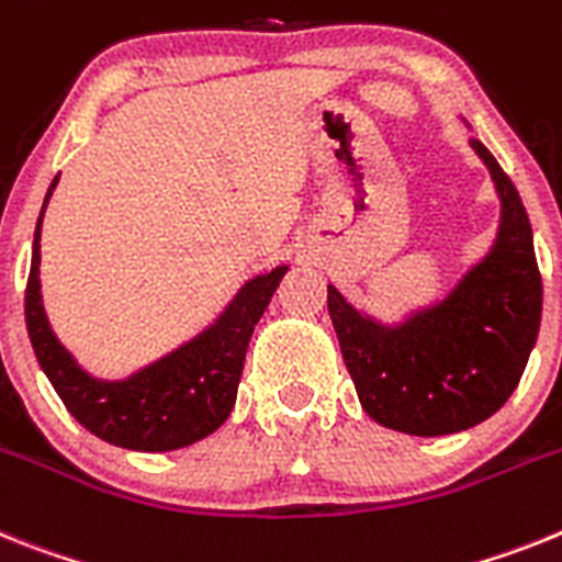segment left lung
<instances>
[{"label":"left lung","instance_id":"left-lung-1","mask_svg":"<svg viewBox=\"0 0 562 562\" xmlns=\"http://www.w3.org/2000/svg\"><path fill=\"white\" fill-rule=\"evenodd\" d=\"M501 198L495 246L447 300L382 325L328 285V311L364 413L407 436H452L504 407L538 341L540 282L529 214L509 175L477 138Z\"/></svg>","mask_w":562,"mask_h":562}]
</instances>
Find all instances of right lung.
<instances>
[{"label":"right lung","instance_id":"obj_1","mask_svg":"<svg viewBox=\"0 0 562 562\" xmlns=\"http://www.w3.org/2000/svg\"><path fill=\"white\" fill-rule=\"evenodd\" d=\"M58 178L47 189L45 206ZM38 214L33 234V260L27 291H24V322L36 359L81 427L115 447L140 452L180 450L200 438L212 436L228 418L237 398V384L246 362L248 339L262 311L274 296L288 266L271 268L268 274L254 277L237 291L228 308L203 334L166 353L158 362L146 364L121 382H104L76 364L67 348L56 339L42 305L38 282V240H42Z\"/></svg>","mask_w":562,"mask_h":562}]
</instances>
